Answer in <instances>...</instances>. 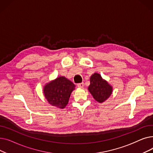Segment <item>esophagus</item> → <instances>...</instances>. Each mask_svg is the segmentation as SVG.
<instances>
[{
  "label": "esophagus",
  "instance_id": "esophagus-1",
  "mask_svg": "<svg viewBox=\"0 0 153 153\" xmlns=\"http://www.w3.org/2000/svg\"><path fill=\"white\" fill-rule=\"evenodd\" d=\"M84 85V83H80V84H77V87H79V88H83Z\"/></svg>",
  "mask_w": 153,
  "mask_h": 153
}]
</instances>
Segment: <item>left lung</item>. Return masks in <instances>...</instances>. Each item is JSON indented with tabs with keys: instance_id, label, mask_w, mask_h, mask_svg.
Wrapping results in <instances>:
<instances>
[{
	"instance_id": "1",
	"label": "left lung",
	"mask_w": 153,
	"mask_h": 153,
	"mask_svg": "<svg viewBox=\"0 0 153 153\" xmlns=\"http://www.w3.org/2000/svg\"><path fill=\"white\" fill-rule=\"evenodd\" d=\"M88 90L94 99L99 103L106 101L113 92L112 87L101 75L95 72L90 77V85Z\"/></svg>"
}]
</instances>
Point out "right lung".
<instances>
[{
  "label": "right lung",
  "mask_w": 153,
  "mask_h": 153,
  "mask_svg": "<svg viewBox=\"0 0 153 153\" xmlns=\"http://www.w3.org/2000/svg\"><path fill=\"white\" fill-rule=\"evenodd\" d=\"M75 85L64 76H59L43 86V94L51 105L64 109L68 105Z\"/></svg>",
  "instance_id": "add662e5"
}]
</instances>
